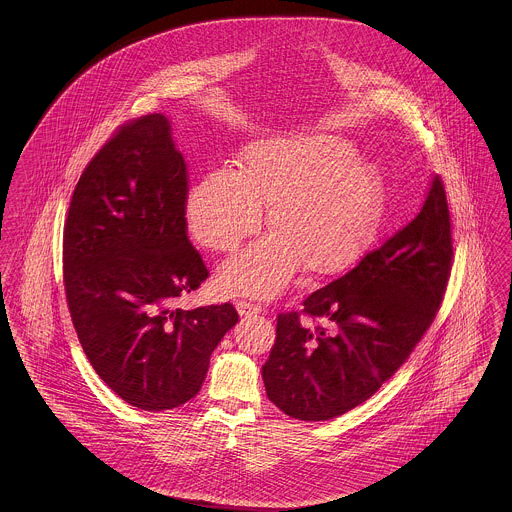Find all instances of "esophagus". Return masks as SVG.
<instances>
[{"mask_svg":"<svg viewBox=\"0 0 512 512\" xmlns=\"http://www.w3.org/2000/svg\"><path fill=\"white\" fill-rule=\"evenodd\" d=\"M236 311L240 313V317H251V315H259L261 313V307L259 305H253L249 301H238L236 303Z\"/></svg>","mask_w":512,"mask_h":512,"instance_id":"34e87169","label":"esophagus"}]
</instances>
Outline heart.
Masks as SVG:
<instances>
[{
    "mask_svg": "<svg viewBox=\"0 0 512 512\" xmlns=\"http://www.w3.org/2000/svg\"><path fill=\"white\" fill-rule=\"evenodd\" d=\"M272 230L222 263L220 292L270 299L295 270L326 276L349 267L374 242L384 219V188L355 146L330 134L257 140L236 163L199 174L186 194L195 240L234 251L261 226Z\"/></svg>",
    "mask_w": 512,
    "mask_h": 512,
    "instance_id": "b5f03b06",
    "label": "heart"
}]
</instances>
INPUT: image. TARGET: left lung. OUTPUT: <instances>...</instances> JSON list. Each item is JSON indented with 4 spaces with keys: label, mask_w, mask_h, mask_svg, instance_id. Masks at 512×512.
Instances as JSON below:
<instances>
[{
    "label": "left lung",
    "mask_w": 512,
    "mask_h": 512,
    "mask_svg": "<svg viewBox=\"0 0 512 512\" xmlns=\"http://www.w3.org/2000/svg\"><path fill=\"white\" fill-rule=\"evenodd\" d=\"M447 197L434 176L420 213L390 240L303 301L278 315L263 365L267 397L282 413L317 422L361 405L405 363L436 317L451 272Z\"/></svg>",
    "instance_id": "8db88e82"
}]
</instances>
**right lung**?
Segmentation results:
<instances>
[{"mask_svg": "<svg viewBox=\"0 0 512 512\" xmlns=\"http://www.w3.org/2000/svg\"><path fill=\"white\" fill-rule=\"evenodd\" d=\"M188 176L165 115L122 126L74 190L63 276L74 328L99 378L144 411L184 405L238 322L230 303L176 309L207 268L186 236Z\"/></svg>", "mask_w": 512, "mask_h": 512, "instance_id": "obj_1", "label": "right lung"}]
</instances>
